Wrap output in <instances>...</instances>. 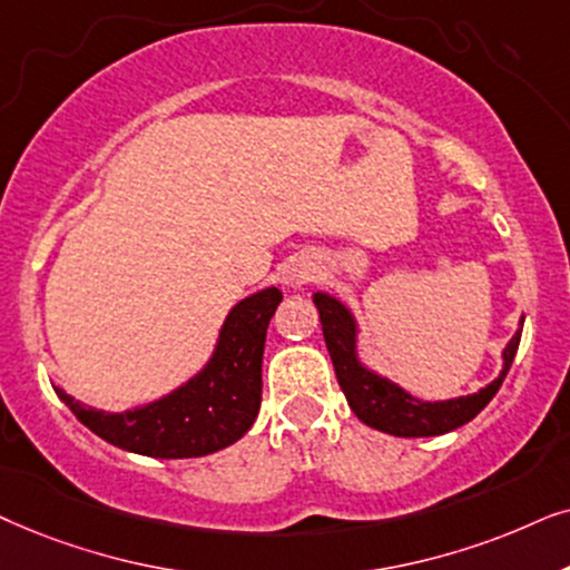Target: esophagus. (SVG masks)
I'll return each instance as SVG.
<instances>
[{
    "mask_svg": "<svg viewBox=\"0 0 570 570\" xmlns=\"http://www.w3.org/2000/svg\"><path fill=\"white\" fill-rule=\"evenodd\" d=\"M315 276V268H297L292 273V284H297V286H302L305 284V281H309Z\"/></svg>",
    "mask_w": 570,
    "mask_h": 570,
    "instance_id": "esophagus-1",
    "label": "esophagus"
}]
</instances>
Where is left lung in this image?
Listing matches in <instances>:
<instances>
[{
    "label": "left lung",
    "instance_id": "left-lung-1",
    "mask_svg": "<svg viewBox=\"0 0 570 570\" xmlns=\"http://www.w3.org/2000/svg\"><path fill=\"white\" fill-rule=\"evenodd\" d=\"M313 302L321 313L325 346H328L333 370H336L338 385L348 401V409L356 420L367 428L389 432L396 438H432L472 422L484 406L490 404L500 385H503L508 370L521 341L523 317L519 321L513 338L503 348V370L495 381L484 385L476 393L445 401H422L401 389L389 375L375 373L360 360V323L346 302L333 297L328 292H315Z\"/></svg>",
    "mask_w": 570,
    "mask_h": 570
}]
</instances>
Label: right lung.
I'll use <instances>...</instances> for the list:
<instances>
[{
    "mask_svg": "<svg viewBox=\"0 0 570 570\" xmlns=\"http://www.w3.org/2000/svg\"><path fill=\"white\" fill-rule=\"evenodd\" d=\"M284 294L276 286L229 309L208 362L150 404L127 412L86 406L55 385L57 396L90 432L121 451L150 459H197L237 443L253 428L263 396L265 331Z\"/></svg>",
    "mask_w": 570,
    "mask_h": 570,
    "instance_id": "add662e5",
    "label": "right lung"
}]
</instances>
